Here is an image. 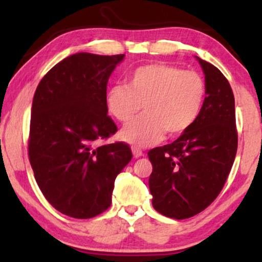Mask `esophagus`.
<instances>
[{
  "label": "esophagus",
  "mask_w": 262,
  "mask_h": 262,
  "mask_svg": "<svg viewBox=\"0 0 262 262\" xmlns=\"http://www.w3.org/2000/svg\"><path fill=\"white\" fill-rule=\"evenodd\" d=\"M132 152H133V156L134 158H140V156H143V151L139 148H132Z\"/></svg>",
  "instance_id": "esophagus-1"
}]
</instances>
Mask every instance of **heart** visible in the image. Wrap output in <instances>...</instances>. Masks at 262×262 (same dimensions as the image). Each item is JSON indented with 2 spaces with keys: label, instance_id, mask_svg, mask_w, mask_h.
<instances>
[{
  "label": "heart",
  "instance_id": "heart-1",
  "mask_svg": "<svg viewBox=\"0 0 262 262\" xmlns=\"http://www.w3.org/2000/svg\"><path fill=\"white\" fill-rule=\"evenodd\" d=\"M127 83L106 92V107L117 121L127 123L121 138L135 146L158 143L165 133L179 137L194 124L202 110L206 83L200 74L166 64L139 66L128 74Z\"/></svg>",
  "mask_w": 262,
  "mask_h": 262
}]
</instances>
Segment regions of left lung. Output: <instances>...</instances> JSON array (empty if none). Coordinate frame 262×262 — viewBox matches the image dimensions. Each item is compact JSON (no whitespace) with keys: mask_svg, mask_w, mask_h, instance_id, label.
Here are the masks:
<instances>
[{"mask_svg":"<svg viewBox=\"0 0 262 262\" xmlns=\"http://www.w3.org/2000/svg\"><path fill=\"white\" fill-rule=\"evenodd\" d=\"M197 59L206 80L200 116L173 143L148 152L152 207L173 219L193 217L218 197L237 149L235 102L229 82L214 65Z\"/></svg>","mask_w":262,"mask_h":262,"instance_id":"8db88e82","label":"left lung"}]
</instances>
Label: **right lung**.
I'll return each mask as SVG.
<instances>
[{
  "instance_id": "1",
  "label": "right lung",
  "mask_w": 262,
  "mask_h": 262,
  "mask_svg": "<svg viewBox=\"0 0 262 262\" xmlns=\"http://www.w3.org/2000/svg\"><path fill=\"white\" fill-rule=\"evenodd\" d=\"M119 55L77 53L40 80L32 104L28 155L41 193L62 214L89 219L112 203L114 180L132 160L128 144L96 146L118 129L106 107Z\"/></svg>"
}]
</instances>
